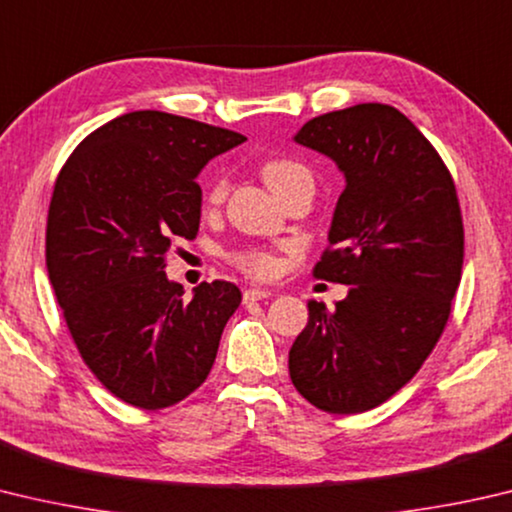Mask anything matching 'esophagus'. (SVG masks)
<instances>
[{
    "mask_svg": "<svg viewBox=\"0 0 512 512\" xmlns=\"http://www.w3.org/2000/svg\"><path fill=\"white\" fill-rule=\"evenodd\" d=\"M273 293L268 288H246L244 291V302H257V300H266Z\"/></svg>",
    "mask_w": 512,
    "mask_h": 512,
    "instance_id": "obj_1",
    "label": "esophagus"
}]
</instances>
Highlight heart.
I'll return each instance as SVG.
<instances>
[{
	"mask_svg": "<svg viewBox=\"0 0 512 512\" xmlns=\"http://www.w3.org/2000/svg\"><path fill=\"white\" fill-rule=\"evenodd\" d=\"M262 176L268 183V188L277 194L280 190H284L288 183L300 179V176H311V174L302 163H297L293 159H271L264 163ZM224 194H226V181H217L215 185H212L208 201L219 203L221 199H224ZM230 262L235 264L239 271H244L250 277H268L275 271L273 255L266 253V250H259V248L237 250V253L230 255Z\"/></svg>",
	"mask_w": 512,
	"mask_h": 512,
	"instance_id": "1",
	"label": "heart"
}]
</instances>
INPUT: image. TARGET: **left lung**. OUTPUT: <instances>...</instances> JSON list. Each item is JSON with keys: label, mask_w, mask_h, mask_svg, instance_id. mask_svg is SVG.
<instances>
[{"label": "left lung", "mask_w": 512, "mask_h": 512, "mask_svg": "<svg viewBox=\"0 0 512 512\" xmlns=\"http://www.w3.org/2000/svg\"><path fill=\"white\" fill-rule=\"evenodd\" d=\"M295 143L345 174L313 275L349 293L333 311L309 302L288 374L322 412H367L410 383L448 324L463 266L457 188L412 120L380 102L313 118Z\"/></svg>", "instance_id": "obj_1"}]
</instances>
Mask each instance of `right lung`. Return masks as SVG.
Here are the masks:
<instances>
[{"mask_svg":"<svg viewBox=\"0 0 512 512\" xmlns=\"http://www.w3.org/2000/svg\"><path fill=\"white\" fill-rule=\"evenodd\" d=\"M246 136L165 111L98 127L64 163L46 219V268L85 365L141 410H163L208 378L241 291L201 282L192 300L165 255L194 239L197 174Z\"/></svg>","mask_w":512,"mask_h":512,"instance_id":"obj_1","label":"right lung"}]
</instances>
